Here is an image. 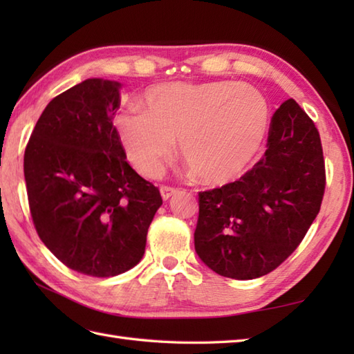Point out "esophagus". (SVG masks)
<instances>
[{
    "instance_id": "1",
    "label": "esophagus",
    "mask_w": 354,
    "mask_h": 354,
    "mask_svg": "<svg viewBox=\"0 0 354 354\" xmlns=\"http://www.w3.org/2000/svg\"><path fill=\"white\" fill-rule=\"evenodd\" d=\"M160 192H161V198H162L164 201H169L171 196H175V194L178 193L176 189H173V187H167V185L161 187Z\"/></svg>"
}]
</instances>
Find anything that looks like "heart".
I'll return each instance as SVG.
<instances>
[{"label":"heart","instance_id":"b5f03b06","mask_svg":"<svg viewBox=\"0 0 354 354\" xmlns=\"http://www.w3.org/2000/svg\"><path fill=\"white\" fill-rule=\"evenodd\" d=\"M145 106L114 118L120 145L135 169L156 176L179 138L181 155L202 183L227 184L250 167L269 124V104L251 85L236 82L150 88Z\"/></svg>","mask_w":354,"mask_h":354}]
</instances>
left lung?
<instances>
[{"mask_svg": "<svg viewBox=\"0 0 354 354\" xmlns=\"http://www.w3.org/2000/svg\"><path fill=\"white\" fill-rule=\"evenodd\" d=\"M326 189L319 133L298 103L272 117L261 160L221 189L199 193L194 250L222 277L269 274L301 243Z\"/></svg>", "mask_w": 354, "mask_h": 354, "instance_id": "8db88e82", "label": "left lung"}]
</instances>
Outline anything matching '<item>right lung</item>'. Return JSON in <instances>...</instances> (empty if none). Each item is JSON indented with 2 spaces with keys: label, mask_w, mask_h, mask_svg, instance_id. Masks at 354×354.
<instances>
[{
  "label": "right lung",
  "mask_w": 354,
  "mask_h": 354,
  "mask_svg": "<svg viewBox=\"0 0 354 354\" xmlns=\"http://www.w3.org/2000/svg\"><path fill=\"white\" fill-rule=\"evenodd\" d=\"M122 84L86 79L44 109L24 153L30 212L44 245L65 266L114 277L145 255L162 199L126 161L112 124Z\"/></svg>",
  "instance_id": "obj_1"
}]
</instances>
